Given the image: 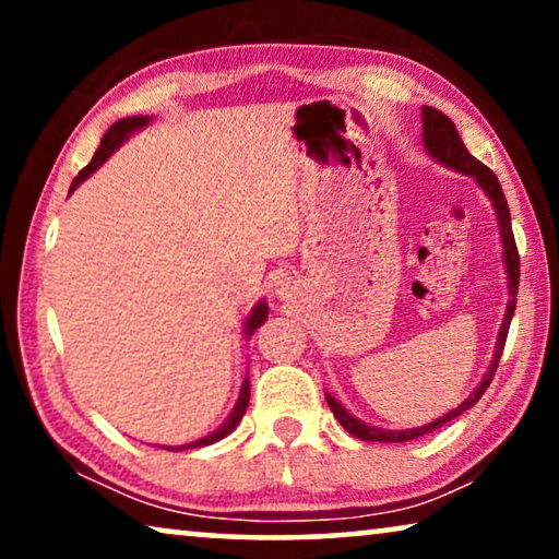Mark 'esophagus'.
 I'll use <instances>...</instances> for the list:
<instances>
[{
	"instance_id": "34e87169",
	"label": "esophagus",
	"mask_w": 559,
	"mask_h": 559,
	"mask_svg": "<svg viewBox=\"0 0 559 559\" xmlns=\"http://www.w3.org/2000/svg\"><path fill=\"white\" fill-rule=\"evenodd\" d=\"M285 289H287V287H285V285H282V287H280V295H285Z\"/></svg>"
}]
</instances>
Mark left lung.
<instances>
[{"mask_svg": "<svg viewBox=\"0 0 559 559\" xmlns=\"http://www.w3.org/2000/svg\"><path fill=\"white\" fill-rule=\"evenodd\" d=\"M423 142H425V150L427 155L432 159H438L440 165L450 167V170L455 173H463L468 175L478 182V188L484 190L488 195V201L493 203V211H496V218H499V231H501V247H503V266H507V274H509V302H507V316H503V323L499 328V338H496V348H493V358H491V366H488V371L484 373V379H480V384L473 389L468 394V400L463 404H457L455 409H450L448 415H442L438 419H432V423H427L423 427H412V430H381V427H373V425H366L361 419L350 415V412L343 407V404L335 400L325 392V400H328V407L335 415V419L346 427V432L354 435L358 440H369V442H407V440H415V438H423L427 432H435L440 430L442 425L450 423V419L461 417L463 412H468L473 404H476L484 392L491 384L493 373H496V366H499V358H501V350H503V343H507V333H509V325H511V318H514V308H516V289H519V251H516V241H514V231H511V213H509V205H507V198H503V190H501V182L496 175L488 170L484 163H478L476 157L471 155L468 150H465V144L461 140V134H457V129L453 121H450L445 114L432 109V106H423Z\"/></svg>", "mask_w": 559, "mask_h": 559, "instance_id": "left-lung-1", "label": "left lung"}]
</instances>
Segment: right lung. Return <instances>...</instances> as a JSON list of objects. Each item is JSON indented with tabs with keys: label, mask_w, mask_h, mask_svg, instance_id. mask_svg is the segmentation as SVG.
<instances>
[{
	"label": "right lung",
	"mask_w": 559,
	"mask_h": 559,
	"mask_svg": "<svg viewBox=\"0 0 559 559\" xmlns=\"http://www.w3.org/2000/svg\"><path fill=\"white\" fill-rule=\"evenodd\" d=\"M150 117H127V119H119L117 124H111L109 127V132L104 134V140H102V144H98V150H96V155H94V159H91V163L83 167V170L75 175V180L71 182V193L75 188L81 186L83 180L88 178L91 173H96L98 167H102L106 159H109L114 152H117L121 144H124L127 140H129V134H134V132H140V129H144L150 124ZM266 316H270V308H266V302L262 300V302H257L254 308H251V312H249V318H247V323H243V335H254V331L259 325L264 323L266 320ZM247 407H249V379H243V384H241V392H239V400H236V404H234V409H231V415L226 417V423L218 427V430H213L211 435H205V438H201V440H193V442H188V445H178V448H165V450H188V448H201V445H213V442H218L221 438H226L228 432H234L236 430V425L241 423V417H243V412H247Z\"/></svg>",
	"instance_id": "1"
}]
</instances>
